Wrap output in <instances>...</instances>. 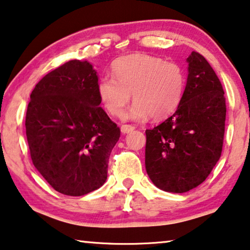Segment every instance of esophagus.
Masks as SVG:
<instances>
[{"instance_id":"1","label":"esophagus","mask_w":250,"mask_h":250,"mask_svg":"<svg viewBox=\"0 0 250 250\" xmlns=\"http://www.w3.org/2000/svg\"><path fill=\"white\" fill-rule=\"evenodd\" d=\"M133 130H135V126L130 125H124L121 126V132L122 133H129V132L133 131Z\"/></svg>"}]
</instances>
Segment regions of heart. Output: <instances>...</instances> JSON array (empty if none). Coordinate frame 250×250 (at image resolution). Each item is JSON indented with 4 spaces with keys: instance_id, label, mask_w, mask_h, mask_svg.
Listing matches in <instances>:
<instances>
[{
    "instance_id": "heart-1",
    "label": "heart",
    "mask_w": 250,
    "mask_h": 250,
    "mask_svg": "<svg viewBox=\"0 0 250 250\" xmlns=\"http://www.w3.org/2000/svg\"><path fill=\"white\" fill-rule=\"evenodd\" d=\"M113 77L103 76L96 85L100 102L107 112L120 117L131 99L126 117L161 120L175 112L183 99L185 72L181 65L148 54H132L114 61Z\"/></svg>"
}]
</instances>
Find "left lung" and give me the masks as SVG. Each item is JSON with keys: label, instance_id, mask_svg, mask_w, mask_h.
Wrapping results in <instances>:
<instances>
[{"label": "left lung", "instance_id": "1", "mask_svg": "<svg viewBox=\"0 0 250 250\" xmlns=\"http://www.w3.org/2000/svg\"><path fill=\"white\" fill-rule=\"evenodd\" d=\"M183 99L173 115L146 130L145 164L158 188L185 193L206 181L221 156L226 99L221 82L196 51L188 59Z\"/></svg>", "mask_w": 250, "mask_h": 250}]
</instances>
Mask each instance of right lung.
I'll list each match as a JSON object with an SVG mask.
<instances>
[{"label":"right lung","mask_w":250,"mask_h":250,"mask_svg":"<svg viewBox=\"0 0 250 250\" xmlns=\"http://www.w3.org/2000/svg\"><path fill=\"white\" fill-rule=\"evenodd\" d=\"M87 61H69L39 81L30 95L25 133L32 163L56 191L81 196L105 183L120 129L96 92Z\"/></svg>","instance_id":"right-lung-1"}]
</instances>
